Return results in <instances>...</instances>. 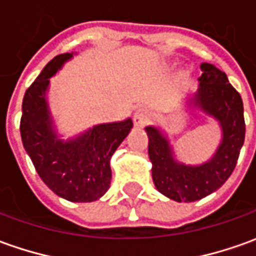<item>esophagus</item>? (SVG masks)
Returning <instances> with one entry per match:
<instances>
[{
    "mask_svg": "<svg viewBox=\"0 0 256 256\" xmlns=\"http://www.w3.org/2000/svg\"><path fill=\"white\" fill-rule=\"evenodd\" d=\"M151 114L147 109H138L134 114V124L137 128H142L144 126L147 122L150 120Z\"/></svg>",
    "mask_w": 256,
    "mask_h": 256,
    "instance_id": "esophagus-1",
    "label": "esophagus"
}]
</instances>
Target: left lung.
<instances>
[{
    "label": "left lung",
    "mask_w": 256,
    "mask_h": 256,
    "mask_svg": "<svg viewBox=\"0 0 256 256\" xmlns=\"http://www.w3.org/2000/svg\"><path fill=\"white\" fill-rule=\"evenodd\" d=\"M199 90L192 105L218 120L223 140L213 158L202 165H185L174 158L168 138L157 128H146L152 180L158 192L175 202L199 200L213 194L230 178L245 138L244 105L241 95L228 82L226 72L213 64L200 66Z\"/></svg>",
    "instance_id": "obj_1"
}]
</instances>
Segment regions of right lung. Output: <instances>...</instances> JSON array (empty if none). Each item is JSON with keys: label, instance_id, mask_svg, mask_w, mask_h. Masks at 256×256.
I'll return each mask as SVG.
<instances>
[{"label": "right lung", "instance_id": "add662e5", "mask_svg": "<svg viewBox=\"0 0 256 256\" xmlns=\"http://www.w3.org/2000/svg\"><path fill=\"white\" fill-rule=\"evenodd\" d=\"M72 57L56 56L25 92L20 137L42 180L57 196L70 202H94L110 186V158L133 128L132 119L98 124L72 140L56 134L48 112V78Z\"/></svg>", "mask_w": 256, "mask_h": 256}]
</instances>
